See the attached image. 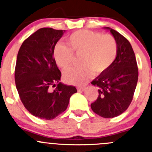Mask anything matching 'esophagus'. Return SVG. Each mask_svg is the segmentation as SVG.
I'll list each match as a JSON object with an SVG mask.
<instances>
[{
	"label": "esophagus",
	"mask_w": 152,
	"mask_h": 152,
	"mask_svg": "<svg viewBox=\"0 0 152 152\" xmlns=\"http://www.w3.org/2000/svg\"><path fill=\"white\" fill-rule=\"evenodd\" d=\"M86 87H84V86H79V87H77V90L79 91H84Z\"/></svg>",
	"instance_id": "obj_1"
}]
</instances>
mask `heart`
Returning <instances> with one entry per match:
<instances>
[{
  "label": "heart",
  "mask_w": 152,
  "mask_h": 152,
  "mask_svg": "<svg viewBox=\"0 0 152 152\" xmlns=\"http://www.w3.org/2000/svg\"><path fill=\"white\" fill-rule=\"evenodd\" d=\"M69 47L58 44L54 51L56 63L62 69L72 65L75 56L80 57V66L71 68L64 73L68 84H83L92 76L93 72L101 75L108 71L117 56V42L110 34L99 32L76 31L67 38Z\"/></svg>",
  "instance_id": "obj_1"
}]
</instances>
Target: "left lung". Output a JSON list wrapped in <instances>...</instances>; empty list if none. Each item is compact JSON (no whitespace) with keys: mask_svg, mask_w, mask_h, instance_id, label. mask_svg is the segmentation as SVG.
<instances>
[{"mask_svg":"<svg viewBox=\"0 0 152 152\" xmlns=\"http://www.w3.org/2000/svg\"><path fill=\"white\" fill-rule=\"evenodd\" d=\"M116 39V58L111 68L91 84L98 88V97L91 104L92 110L103 118H113L129 107L136 88L139 69L131 44L117 31L106 27Z\"/></svg>","mask_w":152,"mask_h":152,"instance_id":"left-lung-1","label":"left lung"}]
</instances>
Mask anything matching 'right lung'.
<instances>
[{"mask_svg": "<svg viewBox=\"0 0 152 152\" xmlns=\"http://www.w3.org/2000/svg\"><path fill=\"white\" fill-rule=\"evenodd\" d=\"M64 32L41 28L24 40L17 54L15 83L19 96L25 108L40 119H55L77 92L74 86L60 82L61 73L53 57L55 46Z\"/></svg>", "mask_w": 152, "mask_h": 152, "instance_id": "right-lung-1", "label": "right lung"}]
</instances>
